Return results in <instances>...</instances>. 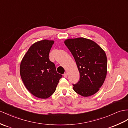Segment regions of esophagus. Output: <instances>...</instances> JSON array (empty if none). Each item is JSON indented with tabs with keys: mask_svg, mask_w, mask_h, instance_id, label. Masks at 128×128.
<instances>
[{
	"mask_svg": "<svg viewBox=\"0 0 128 128\" xmlns=\"http://www.w3.org/2000/svg\"><path fill=\"white\" fill-rule=\"evenodd\" d=\"M63 76H64L65 78H66V77H67V74H66V73L64 74H63Z\"/></svg>",
	"mask_w": 128,
	"mask_h": 128,
	"instance_id": "esophagus-1",
	"label": "esophagus"
}]
</instances>
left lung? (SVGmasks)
<instances>
[{"mask_svg":"<svg viewBox=\"0 0 128 128\" xmlns=\"http://www.w3.org/2000/svg\"><path fill=\"white\" fill-rule=\"evenodd\" d=\"M72 54L80 72V80L72 84L74 91L88 97L99 90L107 73L105 52L95 42L84 38L68 39L64 42Z\"/></svg>","mask_w":128,"mask_h":128,"instance_id":"left-lung-1","label":"left lung"}]
</instances>
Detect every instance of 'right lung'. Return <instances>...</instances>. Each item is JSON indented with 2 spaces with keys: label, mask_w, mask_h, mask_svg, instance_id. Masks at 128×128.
<instances>
[{
  "label": "right lung",
  "mask_w": 128,
  "mask_h": 128,
  "mask_svg": "<svg viewBox=\"0 0 128 128\" xmlns=\"http://www.w3.org/2000/svg\"><path fill=\"white\" fill-rule=\"evenodd\" d=\"M53 40H42L29 48L22 60L20 74L25 87L33 95L45 99L56 89L62 74L57 72L54 64L49 60Z\"/></svg>",
  "instance_id": "1"
}]
</instances>
